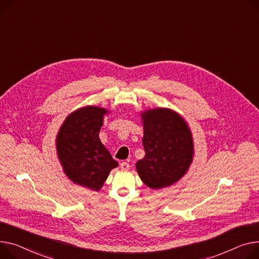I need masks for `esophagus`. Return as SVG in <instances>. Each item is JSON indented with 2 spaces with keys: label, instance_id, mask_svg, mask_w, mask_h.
Wrapping results in <instances>:
<instances>
[{
  "label": "esophagus",
  "instance_id": "34e87169",
  "mask_svg": "<svg viewBox=\"0 0 259 259\" xmlns=\"http://www.w3.org/2000/svg\"><path fill=\"white\" fill-rule=\"evenodd\" d=\"M129 167H130V165H129L128 162H122V163H120V169H122V170H128Z\"/></svg>",
  "mask_w": 259,
  "mask_h": 259
}]
</instances>
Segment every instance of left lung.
Wrapping results in <instances>:
<instances>
[{
	"label": "left lung",
	"instance_id": "1",
	"mask_svg": "<svg viewBox=\"0 0 259 259\" xmlns=\"http://www.w3.org/2000/svg\"><path fill=\"white\" fill-rule=\"evenodd\" d=\"M142 118L146 155L136 162L137 173L153 189L174 184L193 160L191 130L178 113L165 108L148 110Z\"/></svg>",
	"mask_w": 259,
	"mask_h": 259
}]
</instances>
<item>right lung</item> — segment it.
Returning <instances> with one entry per match:
<instances>
[{"label":"right lung","mask_w":259,"mask_h":259,"mask_svg":"<svg viewBox=\"0 0 259 259\" xmlns=\"http://www.w3.org/2000/svg\"><path fill=\"white\" fill-rule=\"evenodd\" d=\"M107 110L80 108L66 117L56 140L59 160L73 182L99 191L117 162L99 139Z\"/></svg>","instance_id":"1"}]
</instances>
